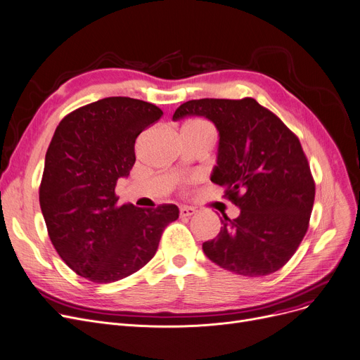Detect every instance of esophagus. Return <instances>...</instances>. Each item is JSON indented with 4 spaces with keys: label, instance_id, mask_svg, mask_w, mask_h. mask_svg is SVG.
Returning a JSON list of instances; mask_svg holds the SVG:
<instances>
[{
    "label": "esophagus",
    "instance_id": "esophagus-1",
    "mask_svg": "<svg viewBox=\"0 0 360 360\" xmlns=\"http://www.w3.org/2000/svg\"><path fill=\"white\" fill-rule=\"evenodd\" d=\"M193 214H196V210L192 207H180V217L186 218V217H192Z\"/></svg>",
    "mask_w": 360,
    "mask_h": 360
}]
</instances>
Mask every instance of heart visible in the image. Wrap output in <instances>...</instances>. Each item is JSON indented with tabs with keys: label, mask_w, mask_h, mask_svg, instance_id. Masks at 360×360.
Returning a JSON list of instances; mask_svg holds the SVG:
<instances>
[{
	"label": "heart",
	"mask_w": 360,
	"mask_h": 360,
	"mask_svg": "<svg viewBox=\"0 0 360 360\" xmlns=\"http://www.w3.org/2000/svg\"><path fill=\"white\" fill-rule=\"evenodd\" d=\"M189 123H205V122H202V120H192Z\"/></svg>",
	"instance_id": "b5f03b06"
}]
</instances>
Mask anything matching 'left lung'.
<instances>
[{
    "mask_svg": "<svg viewBox=\"0 0 360 360\" xmlns=\"http://www.w3.org/2000/svg\"><path fill=\"white\" fill-rule=\"evenodd\" d=\"M200 115L215 124L219 142L211 181L224 187L240 215H224L208 258L238 276L278 271L295 255L307 231L315 183L302 145L281 120L253 98L193 99L173 120Z\"/></svg>",
    "mask_w": 360,
    "mask_h": 360,
    "instance_id": "obj_1",
    "label": "left lung"
}]
</instances>
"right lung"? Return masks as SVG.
Returning a JSON list of instances; mask_svg holds the SVG:
<instances>
[{
	"label": "right lung",
	"instance_id": "add662e5",
	"mask_svg": "<svg viewBox=\"0 0 360 360\" xmlns=\"http://www.w3.org/2000/svg\"><path fill=\"white\" fill-rule=\"evenodd\" d=\"M161 115L149 102L111 96L70 112L57 126L39 203L51 242L77 276L101 284L131 276L153 258L164 229L179 218L176 205H117L114 192L136 161V138Z\"/></svg>",
	"mask_w": 360,
	"mask_h": 360
}]
</instances>
